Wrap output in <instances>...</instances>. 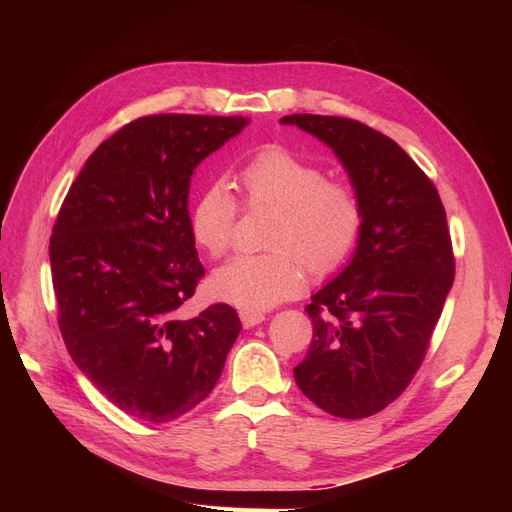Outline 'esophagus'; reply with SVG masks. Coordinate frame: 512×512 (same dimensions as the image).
<instances>
[{
    "label": "esophagus",
    "instance_id": "34e87169",
    "mask_svg": "<svg viewBox=\"0 0 512 512\" xmlns=\"http://www.w3.org/2000/svg\"><path fill=\"white\" fill-rule=\"evenodd\" d=\"M239 316H241V322H243L245 329L258 327V324H260L262 320H265V314H262V312H254V309H241Z\"/></svg>",
    "mask_w": 512,
    "mask_h": 512
}]
</instances>
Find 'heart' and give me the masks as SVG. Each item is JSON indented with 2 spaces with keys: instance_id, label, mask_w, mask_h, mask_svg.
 I'll return each instance as SVG.
<instances>
[{
  "instance_id": "obj_1",
  "label": "heart",
  "mask_w": 512,
  "mask_h": 512,
  "mask_svg": "<svg viewBox=\"0 0 512 512\" xmlns=\"http://www.w3.org/2000/svg\"><path fill=\"white\" fill-rule=\"evenodd\" d=\"M237 183L243 205L275 209L269 254H239L213 273L215 297L243 309H269L297 294L305 267L331 273L354 252L361 239L365 209L348 181L327 179V170L286 147H265L247 160ZM239 205L228 185L213 183L190 209V235L200 250L218 258L235 237Z\"/></svg>"
}]
</instances>
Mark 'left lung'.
Listing matches in <instances>:
<instances>
[{
  "mask_svg": "<svg viewBox=\"0 0 512 512\" xmlns=\"http://www.w3.org/2000/svg\"><path fill=\"white\" fill-rule=\"evenodd\" d=\"M280 121L335 151L365 209L348 267L305 307L314 335L294 367L305 397L354 421L395 401L425 359L455 280L446 211L436 185L382 132L331 115Z\"/></svg>",
  "mask_w": 512,
  "mask_h": 512,
  "instance_id": "8db88e82",
  "label": "left lung"
}]
</instances>
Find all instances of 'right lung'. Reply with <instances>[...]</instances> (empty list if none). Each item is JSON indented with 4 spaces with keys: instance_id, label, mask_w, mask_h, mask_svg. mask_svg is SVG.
Segmentation results:
<instances>
[{
    "instance_id": "right-lung-1",
    "label": "right lung",
    "mask_w": 512,
    "mask_h": 512,
    "mask_svg": "<svg viewBox=\"0 0 512 512\" xmlns=\"http://www.w3.org/2000/svg\"><path fill=\"white\" fill-rule=\"evenodd\" d=\"M241 115H149L91 153L53 226L59 331L119 410L168 423L218 382L241 320L226 303L183 318L205 267L190 235L194 168L237 136Z\"/></svg>"
}]
</instances>
